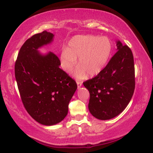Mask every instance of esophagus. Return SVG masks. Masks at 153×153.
Here are the masks:
<instances>
[{
    "label": "esophagus",
    "instance_id": "1",
    "mask_svg": "<svg viewBox=\"0 0 153 153\" xmlns=\"http://www.w3.org/2000/svg\"><path fill=\"white\" fill-rule=\"evenodd\" d=\"M76 83H77V87L78 88H80L81 85H82V83L83 82L81 81H79V80H76Z\"/></svg>",
    "mask_w": 153,
    "mask_h": 153
}]
</instances>
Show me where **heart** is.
Returning a JSON list of instances; mask_svg holds the SVG:
<instances>
[{"label":"heart","mask_w":153,"mask_h":153,"mask_svg":"<svg viewBox=\"0 0 153 153\" xmlns=\"http://www.w3.org/2000/svg\"><path fill=\"white\" fill-rule=\"evenodd\" d=\"M111 51V42L107 37L92 35L75 36L69 42L68 49L62 50L60 56L62 68L70 72L79 58L80 66L75 71V76L83 78L87 73L90 76H96L107 63Z\"/></svg>","instance_id":"1"}]
</instances>
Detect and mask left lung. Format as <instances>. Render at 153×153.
Returning a JSON list of instances; mask_svg holds the SVG:
<instances>
[{
  "label": "left lung",
  "mask_w": 153,
  "mask_h": 153,
  "mask_svg": "<svg viewBox=\"0 0 153 153\" xmlns=\"http://www.w3.org/2000/svg\"><path fill=\"white\" fill-rule=\"evenodd\" d=\"M118 51L100 74L83 82L88 90V108L100 120H109L120 114L130 102L135 88L132 52L117 42Z\"/></svg>",
  "instance_id": "left-lung-1"
}]
</instances>
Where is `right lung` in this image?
Instances as JSON below:
<instances>
[{"instance_id":"right-lung-1","label":"right lung","mask_w":153,"mask_h":153,"mask_svg":"<svg viewBox=\"0 0 153 153\" xmlns=\"http://www.w3.org/2000/svg\"><path fill=\"white\" fill-rule=\"evenodd\" d=\"M44 30L33 35L21 47L14 74L21 99L27 112L37 122L53 125L65 118L76 81L59 68L60 60L53 52L42 56L37 49L53 40Z\"/></svg>"}]
</instances>
